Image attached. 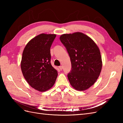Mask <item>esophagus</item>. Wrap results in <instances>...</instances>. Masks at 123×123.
I'll return each mask as SVG.
<instances>
[{"label":"esophagus","instance_id":"34e87169","mask_svg":"<svg viewBox=\"0 0 123 123\" xmlns=\"http://www.w3.org/2000/svg\"><path fill=\"white\" fill-rule=\"evenodd\" d=\"M59 68L61 70H62L63 69V67L62 66H59Z\"/></svg>","mask_w":123,"mask_h":123}]
</instances>
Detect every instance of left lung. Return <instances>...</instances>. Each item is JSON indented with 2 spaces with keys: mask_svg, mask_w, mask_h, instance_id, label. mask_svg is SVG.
<instances>
[{
  "mask_svg": "<svg viewBox=\"0 0 123 123\" xmlns=\"http://www.w3.org/2000/svg\"><path fill=\"white\" fill-rule=\"evenodd\" d=\"M70 58L72 68L68 74L73 88L84 91L93 85L102 68L98 47L91 38L81 32L64 34L60 36Z\"/></svg>",
  "mask_w": 123,
  "mask_h": 123,
  "instance_id": "8db88e82",
  "label": "left lung"
}]
</instances>
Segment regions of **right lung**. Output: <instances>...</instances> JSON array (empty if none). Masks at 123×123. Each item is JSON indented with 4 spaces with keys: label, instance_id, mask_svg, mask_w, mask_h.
<instances>
[{
    "label": "right lung",
    "instance_id": "1",
    "mask_svg": "<svg viewBox=\"0 0 123 123\" xmlns=\"http://www.w3.org/2000/svg\"><path fill=\"white\" fill-rule=\"evenodd\" d=\"M56 34L43 33L30 40L25 47L21 69L31 87L40 92L49 90L55 83L57 71L51 64L50 48Z\"/></svg>",
    "mask_w": 123,
    "mask_h": 123
}]
</instances>
